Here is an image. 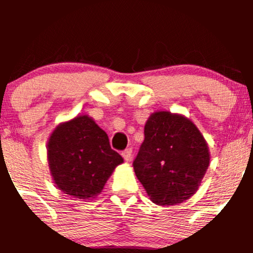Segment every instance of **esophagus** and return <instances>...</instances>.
<instances>
[{
  "instance_id": "1",
  "label": "esophagus",
  "mask_w": 253,
  "mask_h": 253,
  "mask_svg": "<svg viewBox=\"0 0 253 253\" xmlns=\"http://www.w3.org/2000/svg\"><path fill=\"white\" fill-rule=\"evenodd\" d=\"M122 157H124V159L126 160V162H131V159H132V149H131V148H128V149H125L124 152H122Z\"/></svg>"
}]
</instances>
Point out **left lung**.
I'll return each mask as SVG.
<instances>
[{
	"instance_id": "left-lung-1",
	"label": "left lung",
	"mask_w": 253,
	"mask_h": 253,
	"mask_svg": "<svg viewBox=\"0 0 253 253\" xmlns=\"http://www.w3.org/2000/svg\"><path fill=\"white\" fill-rule=\"evenodd\" d=\"M209 160L208 144L190 119L155 111L145 122L133 169L153 203L175 206L197 192Z\"/></svg>"
}]
</instances>
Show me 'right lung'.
Here are the masks:
<instances>
[{
    "label": "right lung",
    "mask_w": 253,
    "mask_h": 253,
    "mask_svg": "<svg viewBox=\"0 0 253 253\" xmlns=\"http://www.w3.org/2000/svg\"><path fill=\"white\" fill-rule=\"evenodd\" d=\"M51 176L63 193L91 200L103 191L124 159L111 149L109 137L88 115L58 125L47 141Z\"/></svg>",
    "instance_id": "right-lung-1"
}]
</instances>
